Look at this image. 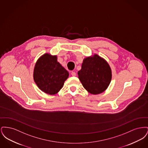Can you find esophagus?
I'll return each instance as SVG.
<instances>
[{"instance_id":"obj_1","label":"esophagus","mask_w":148,"mask_h":148,"mask_svg":"<svg viewBox=\"0 0 148 148\" xmlns=\"http://www.w3.org/2000/svg\"><path fill=\"white\" fill-rule=\"evenodd\" d=\"M71 75L73 77H75V76H76V73H75V72H74V71H72V72L71 73Z\"/></svg>"}]
</instances>
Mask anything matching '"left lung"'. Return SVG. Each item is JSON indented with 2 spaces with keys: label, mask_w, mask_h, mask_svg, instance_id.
Instances as JSON below:
<instances>
[{
  "label": "left lung",
  "mask_w": 148,
  "mask_h": 148,
  "mask_svg": "<svg viewBox=\"0 0 148 148\" xmlns=\"http://www.w3.org/2000/svg\"><path fill=\"white\" fill-rule=\"evenodd\" d=\"M77 74L84 88L92 94L104 92L112 79V71L109 64L97 54L84 59Z\"/></svg>",
  "instance_id": "1"
}]
</instances>
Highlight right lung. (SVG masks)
<instances>
[{
    "instance_id": "obj_1",
    "label": "right lung",
    "mask_w": 148,
    "mask_h": 148,
    "mask_svg": "<svg viewBox=\"0 0 148 148\" xmlns=\"http://www.w3.org/2000/svg\"><path fill=\"white\" fill-rule=\"evenodd\" d=\"M68 77V71L58 62L56 56L45 54L35 64L34 82L38 88L47 94L54 95L59 92Z\"/></svg>"
}]
</instances>
